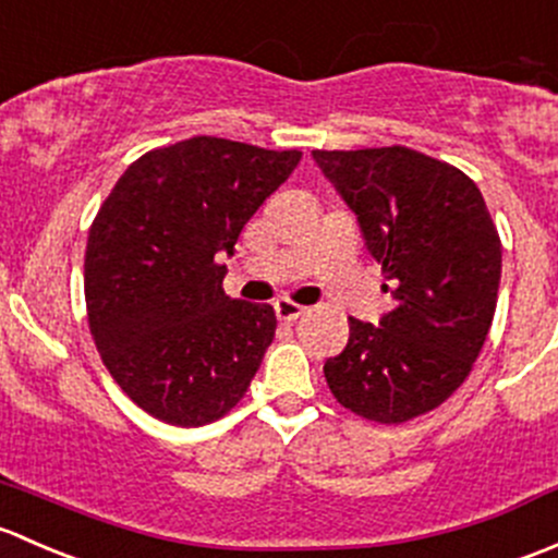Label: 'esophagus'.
<instances>
[{
    "label": "esophagus",
    "instance_id": "esophagus-1",
    "mask_svg": "<svg viewBox=\"0 0 558 558\" xmlns=\"http://www.w3.org/2000/svg\"><path fill=\"white\" fill-rule=\"evenodd\" d=\"M274 312H277V317L281 322H295L303 312H306V308L298 306V303H292V301H277L274 303Z\"/></svg>",
    "mask_w": 558,
    "mask_h": 558
}]
</instances>
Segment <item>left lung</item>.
Masks as SVG:
<instances>
[{
	"label": "left lung",
	"instance_id": "obj_1",
	"mask_svg": "<svg viewBox=\"0 0 558 558\" xmlns=\"http://www.w3.org/2000/svg\"><path fill=\"white\" fill-rule=\"evenodd\" d=\"M357 215L392 292L378 325L349 317V343L325 363L336 400L400 424L449 400L473 371L497 308L502 244L475 182L408 147L314 150Z\"/></svg>",
	"mask_w": 558,
	"mask_h": 558
}]
</instances>
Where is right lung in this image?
<instances>
[{"instance_id":"1","label":"right lung","mask_w":558,"mask_h":558,"mask_svg":"<svg viewBox=\"0 0 558 558\" xmlns=\"http://www.w3.org/2000/svg\"><path fill=\"white\" fill-rule=\"evenodd\" d=\"M298 160L193 136L134 160L101 204L85 250L90 336L118 387L160 422H217L250 389L277 314L228 298L220 257Z\"/></svg>"}]
</instances>
